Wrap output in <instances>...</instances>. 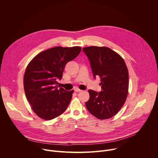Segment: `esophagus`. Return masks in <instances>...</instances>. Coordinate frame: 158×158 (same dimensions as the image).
I'll use <instances>...</instances> for the list:
<instances>
[{
    "label": "esophagus",
    "mask_w": 158,
    "mask_h": 158,
    "mask_svg": "<svg viewBox=\"0 0 158 158\" xmlns=\"http://www.w3.org/2000/svg\"><path fill=\"white\" fill-rule=\"evenodd\" d=\"M74 91L76 92V93H79V92H81L82 90H81V89H78V88H76V89H74Z\"/></svg>",
    "instance_id": "esophagus-1"
}]
</instances>
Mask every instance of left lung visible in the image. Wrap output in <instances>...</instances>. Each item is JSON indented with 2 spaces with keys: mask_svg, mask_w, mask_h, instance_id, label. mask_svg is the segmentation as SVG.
<instances>
[{
  "mask_svg": "<svg viewBox=\"0 0 158 158\" xmlns=\"http://www.w3.org/2000/svg\"><path fill=\"white\" fill-rule=\"evenodd\" d=\"M93 77L99 76L101 91L89 89L85 106L90 113L99 119L115 116L124 105L128 94L129 74L124 59L106 47L84 48Z\"/></svg>",
  "mask_w": 158,
  "mask_h": 158,
  "instance_id": "left-lung-1",
  "label": "left lung"
}]
</instances>
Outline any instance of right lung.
<instances>
[{
  "label": "right lung",
  "instance_id": "add662e5",
  "mask_svg": "<svg viewBox=\"0 0 158 158\" xmlns=\"http://www.w3.org/2000/svg\"><path fill=\"white\" fill-rule=\"evenodd\" d=\"M80 47H55L37 55L28 64L24 76L26 96L32 109L40 118L51 120L62 114L74 91L59 87L66 64L81 52Z\"/></svg>",
  "mask_w": 158,
  "mask_h": 158
}]
</instances>
